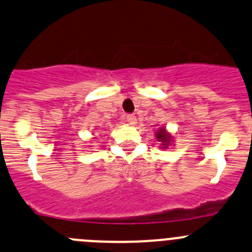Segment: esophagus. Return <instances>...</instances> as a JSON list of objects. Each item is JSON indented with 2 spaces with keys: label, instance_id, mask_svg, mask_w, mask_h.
<instances>
[{
  "label": "esophagus",
  "instance_id": "obj_1",
  "mask_svg": "<svg viewBox=\"0 0 252 252\" xmlns=\"http://www.w3.org/2000/svg\"><path fill=\"white\" fill-rule=\"evenodd\" d=\"M126 121H127L130 125H136L137 119H136L135 115H126Z\"/></svg>",
  "mask_w": 252,
  "mask_h": 252
}]
</instances>
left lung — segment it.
Returning a JSON list of instances; mask_svg holds the SVG:
<instances>
[{"label": "left lung", "instance_id": "left-lung-1", "mask_svg": "<svg viewBox=\"0 0 252 252\" xmlns=\"http://www.w3.org/2000/svg\"><path fill=\"white\" fill-rule=\"evenodd\" d=\"M156 138L160 142V145L163 146V148L168 147V145H171V141H172V136L169 133L166 132V128H159L157 130L156 132Z\"/></svg>", "mask_w": 252, "mask_h": 252}]
</instances>
